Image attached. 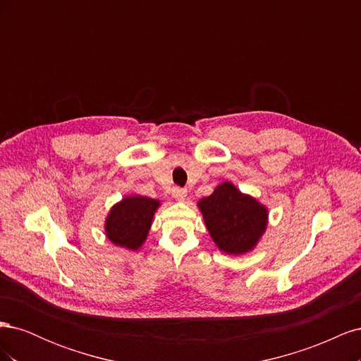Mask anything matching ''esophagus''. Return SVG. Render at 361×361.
Wrapping results in <instances>:
<instances>
[{
    "label": "esophagus",
    "instance_id": "esophagus-1",
    "mask_svg": "<svg viewBox=\"0 0 361 361\" xmlns=\"http://www.w3.org/2000/svg\"><path fill=\"white\" fill-rule=\"evenodd\" d=\"M171 194H173V197L176 199V200H185V197H187V190L179 188V187H174L171 190Z\"/></svg>",
    "mask_w": 361,
    "mask_h": 361
}]
</instances>
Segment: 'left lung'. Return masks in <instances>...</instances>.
<instances>
[{
  "label": "left lung",
  "instance_id": "1",
  "mask_svg": "<svg viewBox=\"0 0 361 361\" xmlns=\"http://www.w3.org/2000/svg\"><path fill=\"white\" fill-rule=\"evenodd\" d=\"M197 207L212 241L226 255L250 253L267 232L268 207L228 180L200 199Z\"/></svg>",
  "mask_w": 361,
  "mask_h": 361
}]
</instances>
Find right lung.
<instances>
[{
    "mask_svg": "<svg viewBox=\"0 0 361 361\" xmlns=\"http://www.w3.org/2000/svg\"><path fill=\"white\" fill-rule=\"evenodd\" d=\"M161 200L130 194L111 206L105 218V235L110 241L129 251H137L146 243Z\"/></svg>",
    "mask_w": 361,
    "mask_h": 361,
    "instance_id": "1",
    "label": "right lung"
}]
</instances>
